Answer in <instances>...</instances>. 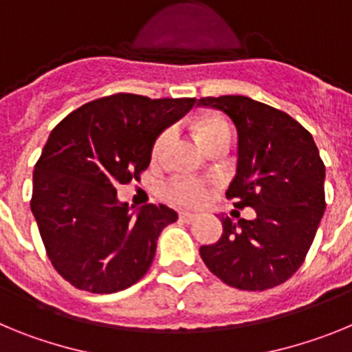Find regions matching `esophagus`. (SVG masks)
<instances>
[{
    "label": "esophagus",
    "instance_id": "esophagus-1",
    "mask_svg": "<svg viewBox=\"0 0 352 352\" xmlns=\"http://www.w3.org/2000/svg\"><path fill=\"white\" fill-rule=\"evenodd\" d=\"M195 219H197V214L195 213H188V211H182V213H179V220H182V222L188 223Z\"/></svg>",
    "mask_w": 352,
    "mask_h": 352
}]
</instances>
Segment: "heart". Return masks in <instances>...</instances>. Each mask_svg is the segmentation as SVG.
I'll return each instance as SVG.
<instances>
[{
  "mask_svg": "<svg viewBox=\"0 0 352 352\" xmlns=\"http://www.w3.org/2000/svg\"><path fill=\"white\" fill-rule=\"evenodd\" d=\"M201 144L208 146L211 141L222 135H229V126L220 118H203L194 125ZM169 141V130H164L155 138L151 144V158L158 160L166 149ZM208 182L201 178H192V176H174L164 185V197L173 204L178 206H199L203 204L208 197Z\"/></svg>",
  "mask_w": 352,
  "mask_h": 352,
  "instance_id": "b5f03b06",
  "label": "heart"
}]
</instances>
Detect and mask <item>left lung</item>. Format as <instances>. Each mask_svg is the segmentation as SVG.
I'll list each match as a JSON object with an SVG mask.
<instances>
[{
  "mask_svg": "<svg viewBox=\"0 0 352 352\" xmlns=\"http://www.w3.org/2000/svg\"><path fill=\"white\" fill-rule=\"evenodd\" d=\"M238 130V169L226 192L234 208L256 210L238 226L223 219V232L199 254L214 276L241 291L284 284L303 264L324 214V162L312 133L284 111L243 95L204 96Z\"/></svg>",
  "mask_w": 352,
  "mask_h": 352,
  "instance_id": "left-lung-1",
  "label": "left lung"
}]
</instances>
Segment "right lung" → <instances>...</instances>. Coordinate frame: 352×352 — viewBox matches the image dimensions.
Instances as JSON below:
<instances>
[{
	"label": "right lung",
	"instance_id": "obj_1",
	"mask_svg": "<svg viewBox=\"0 0 352 352\" xmlns=\"http://www.w3.org/2000/svg\"><path fill=\"white\" fill-rule=\"evenodd\" d=\"M194 104L116 93L80 105L52 129L30 204L47 257L74 287L109 294L146 275L162 229L178 213L146 204L133 214L118 203L116 188L141 178L155 138Z\"/></svg>",
	"mask_w": 352,
	"mask_h": 352
}]
</instances>
